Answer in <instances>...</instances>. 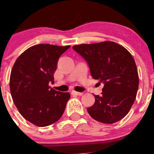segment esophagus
<instances>
[{"label":"esophagus","mask_w":154,"mask_h":154,"mask_svg":"<svg viewBox=\"0 0 154 154\" xmlns=\"http://www.w3.org/2000/svg\"><path fill=\"white\" fill-rule=\"evenodd\" d=\"M71 95H79V96H81L83 95V92H76V91H71Z\"/></svg>","instance_id":"esophagus-1"}]
</instances>
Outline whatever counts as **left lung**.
<instances>
[{
	"label": "left lung",
	"instance_id": "8db88e82",
	"mask_svg": "<svg viewBox=\"0 0 154 154\" xmlns=\"http://www.w3.org/2000/svg\"><path fill=\"white\" fill-rule=\"evenodd\" d=\"M89 65L91 76L104 83L102 95L87 111L94 120L112 124L130 110L139 84L135 60L129 51L111 41L73 47Z\"/></svg>",
	"mask_w": 154,
	"mask_h": 154
}]
</instances>
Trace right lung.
Instances as JSON below:
<instances>
[{
    "mask_svg": "<svg viewBox=\"0 0 154 154\" xmlns=\"http://www.w3.org/2000/svg\"><path fill=\"white\" fill-rule=\"evenodd\" d=\"M71 46L38 44L19 56L11 71L10 88L13 102L26 120L37 126H50L61 118L68 92L56 91L54 73L59 57Z\"/></svg>",
    "mask_w": 154,
    "mask_h": 154,
    "instance_id": "obj_1",
    "label": "right lung"
}]
</instances>
